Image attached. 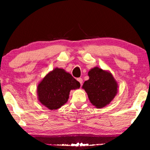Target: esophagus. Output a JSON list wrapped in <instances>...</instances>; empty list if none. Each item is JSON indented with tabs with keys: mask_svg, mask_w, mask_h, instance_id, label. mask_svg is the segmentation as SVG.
Here are the masks:
<instances>
[{
	"mask_svg": "<svg viewBox=\"0 0 150 150\" xmlns=\"http://www.w3.org/2000/svg\"><path fill=\"white\" fill-rule=\"evenodd\" d=\"M77 81H79V82L80 83V84H81V85L82 86V83H83V79L81 78H78L77 79Z\"/></svg>",
	"mask_w": 150,
	"mask_h": 150,
	"instance_id": "34e87169",
	"label": "esophagus"
}]
</instances>
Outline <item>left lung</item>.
Listing matches in <instances>:
<instances>
[{"label":"left lung","mask_w":150,"mask_h":150,"mask_svg":"<svg viewBox=\"0 0 150 150\" xmlns=\"http://www.w3.org/2000/svg\"><path fill=\"white\" fill-rule=\"evenodd\" d=\"M88 75L89 79L85 81L82 88L93 106L97 108L105 107L117 94V82L110 71L98 67L90 69Z\"/></svg>","instance_id":"8db88e82"}]
</instances>
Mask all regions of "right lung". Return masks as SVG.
Wrapping results in <instances>:
<instances>
[{"mask_svg":"<svg viewBox=\"0 0 150 150\" xmlns=\"http://www.w3.org/2000/svg\"><path fill=\"white\" fill-rule=\"evenodd\" d=\"M79 82L63 69L55 68L43 78L37 87L38 98L50 110H57L67 102L71 90L80 87Z\"/></svg>","mask_w":150,"mask_h":150,"instance_id":"obj_1","label":"right lung"}]
</instances>
